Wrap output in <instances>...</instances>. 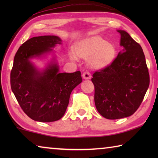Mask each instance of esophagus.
<instances>
[{
    "label": "esophagus",
    "mask_w": 158,
    "mask_h": 158,
    "mask_svg": "<svg viewBox=\"0 0 158 158\" xmlns=\"http://www.w3.org/2000/svg\"><path fill=\"white\" fill-rule=\"evenodd\" d=\"M82 76H83V77H84V78L85 79H89L91 78V74H90V73H89V71H85V72H84V73H83Z\"/></svg>",
    "instance_id": "obj_1"
}]
</instances>
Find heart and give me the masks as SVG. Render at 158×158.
<instances>
[{
	"label": "heart",
	"instance_id": "obj_1",
	"mask_svg": "<svg viewBox=\"0 0 158 158\" xmlns=\"http://www.w3.org/2000/svg\"><path fill=\"white\" fill-rule=\"evenodd\" d=\"M75 50L79 56L89 58V64L94 68L107 65L116 55L114 45L99 37H92L81 41L77 44ZM69 56L73 60L76 59L73 52L69 53Z\"/></svg>",
	"mask_w": 158,
	"mask_h": 158
}]
</instances>
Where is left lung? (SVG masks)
I'll return each instance as SVG.
<instances>
[{"label": "left lung", "mask_w": 158, "mask_h": 158, "mask_svg": "<svg viewBox=\"0 0 158 158\" xmlns=\"http://www.w3.org/2000/svg\"><path fill=\"white\" fill-rule=\"evenodd\" d=\"M118 32L121 35L122 51L107 66L96 70L91 79L96 109L103 117L111 120L135 113L150 83L142 48L127 32Z\"/></svg>", "instance_id": "8db88e82"}]
</instances>
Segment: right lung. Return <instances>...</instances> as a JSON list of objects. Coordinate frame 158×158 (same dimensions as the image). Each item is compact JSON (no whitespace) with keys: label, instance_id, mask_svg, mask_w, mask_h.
I'll use <instances>...</instances> for the list:
<instances>
[{"label":"right lung","instance_id":"add662e5","mask_svg":"<svg viewBox=\"0 0 158 158\" xmlns=\"http://www.w3.org/2000/svg\"><path fill=\"white\" fill-rule=\"evenodd\" d=\"M60 39L55 35L34 37L19 48L10 73V85L19 105L31 119L53 122L60 119L73 90L82 81L81 72L59 73L57 64L40 73L30 62L52 49Z\"/></svg>","mask_w":158,"mask_h":158}]
</instances>
